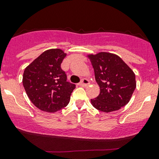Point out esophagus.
I'll return each instance as SVG.
<instances>
[{"mask_svg":"<svg viewBox=\"0 0 159 159\" xmlns=\"http://www.w3.org/2000/svg\"><path fill=\"white\" fill-rule=\"evenodd\" d=\"M89 84H90V81H89L87 79H86V78L82 79L81 82L79 83V85L83 86V87H86V86H88Z\"/></svg>","mask_w":159,"mask_h":159,"instance_id":"1","label":"esophagus"}]
</instances>
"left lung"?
<instances>
[{"label": "left lung", "instance_id": "8db88e82", "mask_svg": "<svg viewBox=\"0 0 159 159\" xmlns=\"http://www.w3.org/2000/svg\"><path fill=\"white\" fill-rule=\"evenodd\" d=\"M88 57L100 87L98 96L91 99L93 106L106 113L125 106L136 88L133 71L116 54L100 52Z\"/></svg>", "mask_w": 159, "mask_h": 159}]
</instances>
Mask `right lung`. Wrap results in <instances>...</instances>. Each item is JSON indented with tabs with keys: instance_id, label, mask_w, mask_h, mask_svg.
I'll use <instances>...</instances> for the list:
<instances>
[{
	"instance_id": "obj_1",
	"label": "right lung",
	"mask_w": 159,
	"mask_h": 159,
	"mask_svg": "<svg viewBox=\"0 0 159 159\" xmlns=\"http://www.w3.org/2000/svg\"><path fill=\"white\" fill-rule=\"evenodd\" d=\"M66 54L61 49H49L25 69L23 86L31 102L46 112L66 106L75 84L67 81L61 63Z\"/></svg>"
}]
</instances>
